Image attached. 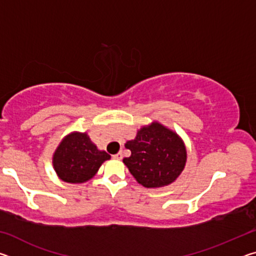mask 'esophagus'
Returning <instances> with one entry per match:
<instances>
[{
	"label": "esophagus",
	"mask_w": 256,
	"mask_h": 256,
	"mask_svg": "<svg viewBox=\"0 0 256 256\" xmlns=\"http://www.w3.org/2000/svg\"><path fill=\"white\" fill-rule=\"evenodd\" d=\"M112 157H114V159L120 160V159H123V154L122 152H118V154H116L112 156Z\"/></svg>",
	"instance_id": "1"
}]
</instances>
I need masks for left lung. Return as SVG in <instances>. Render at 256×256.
I'll return each instance as SVG.
<instances>
[{"label":"left lung","instance_id":"obj_1","mask_svg":"<svg viewBox=\"0 0 256 256\" xmlns=\"http://www.w3.org/2000/svg\"><path fill=\"white\" fill-rule=\"evenodd\" d=\"M125 148L131 156L123 162L138 184L146 188L167 186L184 170L188 152L184 141L175 131L154 120L128 141Z\"/></svg>","mask_w":256,"mask_h":256}]
</instances>
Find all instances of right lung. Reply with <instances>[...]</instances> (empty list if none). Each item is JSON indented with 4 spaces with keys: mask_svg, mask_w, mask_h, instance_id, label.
I'll return each instance as SVG.
<instances>
[{
    "mask_svg": "<svg viewBox=\"0 0 256 256\" xmlns=\"http://www.w3.org/2000/svg\"><path fill=\"white\" fill-rule=\"evenodd\" d=\"M106 151L99 150L86 132H71L64 136L53 154V167L60 180L71 184L86 183L97 174Z\"/></svg>",
    "mask_w": 256,
    "mask_h": 256,
    "instance_id": "1",
    "label": "right lung"
}]
</instances>
